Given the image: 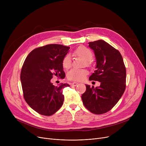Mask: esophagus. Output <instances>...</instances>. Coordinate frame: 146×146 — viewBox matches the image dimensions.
Wrapping results in <instances>:
<instances>
[{"label": "esophagus", "instance_id": "1", "mask_svg": "<svg viewBox=\"0 0 146 146\" xmlns=\"http://www.w3.org/2000/svg\"><path fill=\"white\" fill-rule=\"evenodd\" d=\"M78 83H77V82H73V83H72L71 84H70V85L71 86H77L78 85Z\"/></svg>", "mask_w": 146, "mask_h": 146}]
</instances>
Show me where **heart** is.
<instances>
[{
    "instance_id": "obj_1",
    "label": "heart",
    "mask_w": 146,
    "mask_h": 146,
    "mask_svg": "<svg viewBox=\"0 0 146 146\" xmlns=\"http://www.w3.org/2000/svg\"><path fill=\"white\" fill-rule=\"evenodd\" d=\"M74 54L86 60L87 64H90V60L93 57V52L89 48L85 46H80L74 51ZM72 65V61L70 55H66L62 61V66L64 68H70ZM88 74V71L86 69L73 68L67 73V79L72 81H82L85 78Z\"/></svg>"
}]
</instances>
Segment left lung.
Instances as JSON below:
<instances>
[{"label": "left lung", "instance_id": "1", "mask_svg": "<svg viewBox=\"0 0 146 146\" xmlns=\"http://www.w3.org/2000/svg\"><path fill=\"white\" fill-rule=\"evenodd\" d=\"M89 47L94 50L96 60V70L89 80L100 82L101 85L95 88L86 85L82 99L90 112L102 114L110 111L124 92L125 66L119 51L105 41L90 42Z\"/></svg>", "mask_w": 146, "mask_h": 146}]
</instances>
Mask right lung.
<instances>
[{
	"label": "right lung",
	"instance_id": "obj_1",
	"mask_svg": "<svg viewBox=\"0 0 146 146\" xmlns=\"http://www.w3.org/2000/svg\"><path fill=\"white\" fill-rule=\"evenodd\" d=\"M70 49L61 44H48L33 50L27 57L21 72L23 94L27 103L42 115L50 116L63 105V90L70 86L51 82L53 75L65 78L62 61Z\"/></svg>",
	"mask_w": 146,
	"mask_h": 146
}]
</instances>
